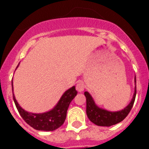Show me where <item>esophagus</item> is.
<instances>
[{"instance_id":"obj_1","label":"esophagus","mask_w":149,"mask_h":149,"mask_svg":"<svg viewBox=\"0 0 149 149\" xmlns=\"http://www.w3.org/2000/svg\"><path fill=\"white\" fill-rule=\"evenodd\" d=\"M76 88H77V90L78 92H83L84 89V83H83L82 81L78 82L77 84V86H76Z\"/></svg>"}]
</instances>
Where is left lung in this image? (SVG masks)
Masks as SVG:
<instances>
[{
  "instance_id": "obj_1",
  "label": "left lung",
  "mask_w": 149,
  "mask_h": 149,
  "mask_svg": "<svg viewBox=\"0 0 149 149\" xmlns=\"http://www.w3.org/2000/svg\"><path fill=\"white\" fill-rule=\"evenodd\" d=\"M136 76H135V84H136ZM136 95V87L135 86V92L131 102L124 109L117 112H110L108 110L100 109L94 102V100L88 92H84L86 97V113L91 122L98 126L109 127L121 122L128 116L134 104L135 98Z\"/></svg>"
}]
</instances>
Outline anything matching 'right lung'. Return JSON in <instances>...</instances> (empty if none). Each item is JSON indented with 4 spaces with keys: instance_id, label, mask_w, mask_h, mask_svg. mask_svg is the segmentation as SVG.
<instances>
[{
    "instance_id": "obj_1",
    "label": "right lung",
    "mask_w": 149,
    "mask_h": 149,
    "mask_svg": "<svg viewBox=\"0 0 149 149\" xmlns=\"http://www.w3.org/2000/svg\"><path fill=\"white\" fill-rule=\"evenodd\" d=\"M18 67V65H17ZM77 94L75 86L65 91L57 104L52 110L43 113H32L21 108L13 93V100L18 112L24 120L32 128L40 131H53L60 128L65 120L68 106Z\"/></svg>"
}]
</instances>
